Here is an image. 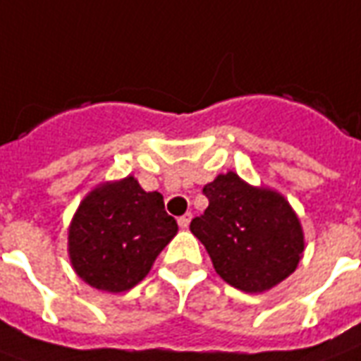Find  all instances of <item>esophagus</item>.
I'll return each mask as SVG.
<instances>
[{"mask_svg":"<svg viewBox=\"0 0 361 361\" xmlns=\"http://www.w3.org/2000/svg\"><path fill=\"white\" fill-rule=\"evenodd\" d=\"M192 221V213H184L183 217H178V227L180 228H188Z\"/></svg>","mask_w":361,"mask_h":361,"instance_id":"1","label":"esophagus"}]
</instances>
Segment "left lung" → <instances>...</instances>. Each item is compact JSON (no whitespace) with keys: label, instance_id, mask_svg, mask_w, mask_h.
Wrapping results in <instances>:
<instances>
[{"label":"left lung","instance_id":"left-lung-1","mask_svg":"<svg viewBox=\"0 0 361 361\" xmlns=\"http://www.w3.org/2000/svg\"><path fill=\"white\" fill-rule=\"evenodd\" d=\"M209 206L190 223L225 283L257 294L294 273L304 252L298 215L283 194L244 183L235 171L204 186Z\"/></svg>","mask_w":361,"mask_h":361}]
</instances>
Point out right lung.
I'll return each instance as SVG.
<instances>
[{
    "mask_svg": "<svg viewBox=\"0 0 361 361\" xmlns=\"http://www.w3.org/2000/svg\"><path fill=\"white\" fill-rule=\"evenodd\" d=\"M177 231L159 192H146L134 177L104 183L80 202L71 221V264L97 290H130Z\"/></svg>",
    "mask_w": 361,
    "mask_h": 361,
    "instance_id": "add662e5",
    "label": "right lung"
}]
</instances>
